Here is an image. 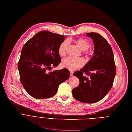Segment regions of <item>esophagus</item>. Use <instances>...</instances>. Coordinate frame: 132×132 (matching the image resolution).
Listing matches in <instances>:
<instances>
[{"mask_svg": "<svg viewBox=\"0 0 132 132\" xmlns=\"http://www.w3.org/2000/svg\"><path fill=\"white\" fill-rule=\"evenodd\" d=\"M73 72L70 71V76H73Z\"/></svg>", "mask_w": 132, "mask_h": 132, "instance_id": "esophagus-1", "label": "esophagus"}]
</instances>
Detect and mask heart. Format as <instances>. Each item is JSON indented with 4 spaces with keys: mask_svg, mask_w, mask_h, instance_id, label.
<instances>
[{
    "mask_svg": "<svg viewBox=\"0 0 132 132\" xmlns=\"http://www.w3.org/2000/svg\"><path fill=\"white\" fill-rule=\"evenodd\" d=\"M75 44L82 51H85L84 52L85 55L86 56H89L90 55V52L87 51L90 46V43L89 40L85 38H80L75 41ZM69 45V43L68 40L63 41L60 45L58 52L60 56H63L66 54ZM61 64L63 68L71 71H73L82 67L84 65V61L82 59H74L68 57L62 60Z\"/></svg>",
    "mask_w": 132,
    "mask_h": 132,
    "instance_id": "heart-1",
    "label": "heart"
}]
</instances>
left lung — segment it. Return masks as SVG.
Masks as SVG:
<instances>
[{"label":"left lung","instance_id":"8db88e82","mask_svg":"<svg viewBox=\"0 0 132 132\" xmlns=\"http://www.w3.org/2000/svg\"><path fill=\"white\" fill-rule=\"evenodd\" d=\"M86 36L93 40L94 55L80 71L74 73L80 84L73 89L72 94L78 101L93 103L104 98L112 88L116 65L108 42L97 33H88Z\"/></svg>","mask_w":132,"mask_h":132}]
</instances>
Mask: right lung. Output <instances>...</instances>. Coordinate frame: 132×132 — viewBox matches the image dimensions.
Listing matches in <instances>:
<instances>
[{"label":"right lung","instance_id":"obj_1","mask_svg":"<svg viewBox=\"0 0 132 132\" xmlns=\"http://www.w3.org/2000/svg\"><path fill=\"white\" fill-rule=\"evenodd\" d=\"M65 36L47 31L34 35L22 48L18 63L21 82L29 95L36 99L52 97L59 85L67 80V69L49 72L61 62L58 49Z\"/></svg>","mask_w":132,"mask_h":132}]
</instances>
